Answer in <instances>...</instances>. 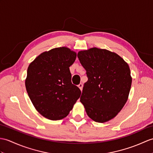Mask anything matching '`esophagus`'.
<instances>
[{"mask_svg":"<svg viewBox=\"0 0 153 153\" xmlns=\"http://www.w3.org/2000/svg\"><path fill=\"white\" fill-rule=\"evenodd\" d=\"M83 85L82 83H79V85H78V87H79L80 88L81 91H82L83 89Z\"/></svg>","mask_w":153,"mask_h":153,"instance_id":"esophagus-1","label":"esophagus"}]
</instances>
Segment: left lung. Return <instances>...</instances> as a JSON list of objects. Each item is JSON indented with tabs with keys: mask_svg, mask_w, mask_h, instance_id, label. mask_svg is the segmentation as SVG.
<instances>
[{
	"mask_svg": "<svg viewBox=\"0 0 153 153\" xmlns=\"http://www.w3.org/2000/svg\"><path fill=\"white\" fill-rule=\"evenodd\" d=\"M77 57L88 77L80 102L94 121H109L128 98L132 85L129 66L117 53L97 48L79 51Z\"/></svg>",
	"mask_w": 153,
	"mask_h": 153,
	"instance_id": "8db88e82",
	"label": "left lung"
}]
</instances>
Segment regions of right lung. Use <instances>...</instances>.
Returning <instances> with one entry per match:
<instances>
[{
  "label": "right lung",
  "mask_w": 153,
  "mask_h": 153,
  "mask_svg": "<svg viewBox=\"0 0 153 153\" xmlns=\"http://www.w3.org/2000/svg\"><path fill=\"white\" fill-rule=\"evenodd\" d=\"M76 56L68 48H54L41 53L28 67V97L37 111L49 120L65 118L80 97L81 92L72 83L69 68Z\"/></svg>",
  "instance_id": "1"
}]
</instances>
